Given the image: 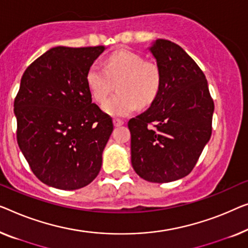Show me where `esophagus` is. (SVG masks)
I'll use <instances>...</instances> for the list:
<instances>
[{"label": "esophagus", "instance_id": "obj_1", "mask_svg": "<svg viewBox=\"0 0 248 248\" xmlns=\"http://www.w3.org/2000/svg\"><path fill=\"white\" fill-rule=\"evenodd\" d=\"M113 123H114V125H115V126H121V125L124 124V121L121 120V118H114Z\"/></svg>", "mask_w": 248, "mask_h": 248}]
</instances>
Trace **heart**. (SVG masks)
I'll return each mask as SVG.
<instances>
[{
    "label": "heart",
    "instance_id": "obj_1",
    "mask_svg": "<svg viewBox=\"0 0 248 248\" xmlns=\"http://www.w3.org/2000/svg\"><path fill=\"white\" fill-rule=\"evenodd\" d=\"M86 82L96 102H104L117 84L118 93L103 104L104 112L112 116H126L139 106L146 107L156 98L161 87V71L153 62L134 51H114L105 67L93 63L86 74Z\"/></svg>",
    "mask_w": 248,
    "mask_h": 248
}]
</instances>
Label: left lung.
I'll return each mask as SVG.
<instances>
[{
	"instance_id": "1",
	"label": "left lung",
	"mask_w": 248,
	"mask_h": 248,
	"mask_svg": "<svg viewBox=\"0 0 248 248\" xmlns=\"http://www.w3.org/2000/svg\"><path fill=\"white\" fill-rule=\"evenodd\" d=\"M161 71L156 98L128 121L136 173L164 184L188 175L211 136L214 100L202 70L180 46L159 39L150 48Z\"/></svg>"
}]
</instances>
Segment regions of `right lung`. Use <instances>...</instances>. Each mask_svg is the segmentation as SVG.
I'll return each mask as SVG.
<instances>
[{
  "label": "right lung",
  "mask_w": 248,
  "mask_h": 248,
  "mask_svg": "<svg viewBox=\"0 0 248 248\" xmlns=\"http://www.w3.org/2000/svg\"><path fill=\"white\" fill-rule=\"evenodd\" d=\"M104 49L56 46L21 78L14 99L17 144L35 177L53 188L80 189L100 171L113 122L92 103L86 74Z\"/></svg>",
  "instance_id": "right-lung-1"
}]
</instances>
